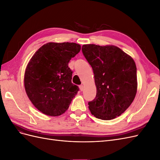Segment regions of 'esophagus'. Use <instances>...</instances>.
I'll return each instance as SVG.
<instances>
[{
  "mask_svg": "<svg viewBox=\"0 0 160 160\" xmlns=\"http://www.w3.org/2000/svg\"><path fill=\"white\" fill-rule=\"evenodd\" d=\"M79 89H80V90H81V91H83V89H84V86H83V85H79Z\"/></svg>",
  "mask_w": 160,
  "mask_h": 160,
  "instance_id": "obj_1",
  "label": "esophagus"
}]
</instances>
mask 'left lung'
Here are the masks:
<instances>
[{
    "mask_svg": "<svg viewBox=\"0 0 160 160\" xmlns=\"http://www.w3.org/2000/svg\"><path fill=\"white\" fill-rule=\"evenodd\" d=\"M82 52L93 71L95 98L88 103L96 118L111 120L122 115L136 95L137 68L133 58L114 45H83Z\"/></svg>",
    "mask_w": 160,
    "mask_h": 160,
    "instance_id": "obj_1",
    "label": "left lung"
}]
</instances>
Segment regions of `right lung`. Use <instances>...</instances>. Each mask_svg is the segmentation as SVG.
<instances>
[{
  "mask_svg": "<svg viewBox=\"0 0 160 160\" xmlns=\"http://www.w3.org/2000/svg\"><path fill=\"white\" fill-rule=\"evenodd\" d=\"M81 50L75 42H48L33 55L26 67L24 84L28 98L43 114L59 116L68 109L79 91L71 83L68 63Z\"/></svg>",
  "mask_w": 160,
  "mask_h": 160,
  "instance_id": "1",
  "label": "right lung"
}]
</instances>
